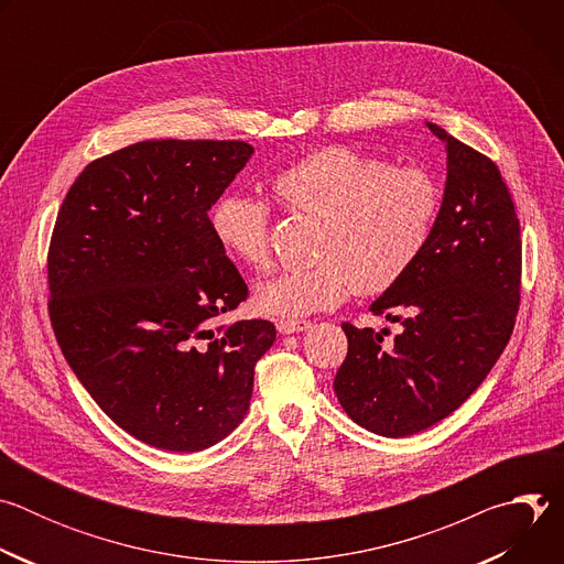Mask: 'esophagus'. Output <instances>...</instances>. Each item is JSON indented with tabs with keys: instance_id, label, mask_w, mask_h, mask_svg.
I'll list each match as a JSON object with an SVG mask.
<instances>
[{
	"instance_id": "esophagus-1",
	"label": "esophagus",
	"mask_w": 564,
	"mask_h": 564,
	"mask_svg": "<svg viewBox=\"0 0 564 564\" xmlns=\"http://www.w3.org/2000/svg\"><path fill=\"white\" fill-rule=\"evenodd\" d=\"M307 328H312L310 321H279L276 324V330L281 335H294V333H303Z\"/></svg>"
}]
</instances>
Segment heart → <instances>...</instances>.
<instances>
[{"label":"heart","mask_w":564,"mask_h":564,"mask_svg":"<svg viewBox=\"0 0 564 564\" xmlns=\"http://www.w3.org/2000/svg\"><path fill=\"white\" fill-rule=\"evenodd\" d=\"M290 212L318 218L312 268L283 270L257 288L254 305L272 318H299L344 303L357 288L377 294L409 272L440 209L435 181L413 167L392 170L348 147L305 153L272 178ZM209 227L225 254L252 270L270 261V205L229 192Z\"/></svg>","instance_id":"heart-1"}]
</instances>
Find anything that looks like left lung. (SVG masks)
<instances>
[{"instance_id":"left-lung-1","label":"left lung","mask_w":564,"mask_h":564,"mask_svg":"<svg viewBox=\"0 0 564 564\" xmlns=\"http://www.w3.org/2000/svg\"><path fill=\"white\" fill-rule=\"evenodd\" d=\"M426 127L446 149L442 205L415 263L370 305L404 330L383 346L372 328L341 326L337 399L383 437L415 435L457 411L507 348L520 303V220L496 163Z\"/></svg>"}]
</instances>
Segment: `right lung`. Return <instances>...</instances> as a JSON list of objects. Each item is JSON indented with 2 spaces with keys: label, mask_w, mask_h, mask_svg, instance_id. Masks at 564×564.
Wrapping results in <instances>:
<instances>
[{
  "label": "right lung",
  "mask_w": 564,
  "mask_h": 564,
  "mask_svg": "<svg viewBox=\"0 0 564 564\" xmlns=\"http://www.w3.org/2000/svg\"><path fill=\"white\" fill-rule=\"evenodd\" d=\"M254 147L144 140L94 160L68 189L48 250V314L70 370L135 440L196 453L248 415L270 321L214 328L248 285L209 209Z\"/></svg>",
  "instance_id": "1"
}]
</instances>
